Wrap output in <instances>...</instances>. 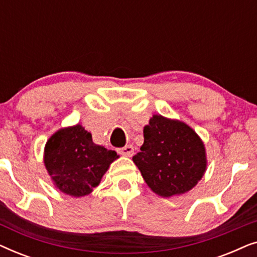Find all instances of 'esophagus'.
<instances>
[{"mask_svg": "<svg viewBox=\"0 0 257 257\" xmlns=\"http://www.w3.org/2000/svg\"><path fill=\"white\" fill-rule=\"evenodd\" d=\"M118 153L125 157H132L133 154H135V149H133L132 145H126L124 147L118 149Z\"/></svg>", "mask_w": 257, "mask_h": 257, "instance_id": "1", "label": "esophagus"}]
</instances>
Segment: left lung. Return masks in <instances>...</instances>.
Listing matches in <instances>:
<instances>
[{"label": "left lung", "mask_w": 257, "mask_h": 257, "mask_svg": "<svg viewBox=\"0 0 257 257\" xmlns=\"http://www.w3.org/2000/svg\"><path fill=\"white\" fill-rule=\"evenodd\" d=\"M132 160L151 191L163 198L191 191L207 170L205 144L198 133L161 114H153L144 127V144Z\"/></svg>", "instance_id": "left-lung-1"}]
</instances>
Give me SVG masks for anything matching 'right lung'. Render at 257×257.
I'll list each match as a JSON object with an SVG mask.
<instances>
[{
	"label": "right lung",
	"mask_w": 257,
	"mask_h": 257,
	"mask_svg": "<svg viewBox=\"0 0 257 257\" xmlns=\"http://www.w3.org/2000/svg\"><path fill=\"white\" fill-rule=\"evenodd\" d=\"M119 156L93 143L80 124L59 128L48 139L43 161L55 187L66 195L82 198L100 184Z\"/></svg>",
	"instance_id": "obj_1"
}]
</instances>
